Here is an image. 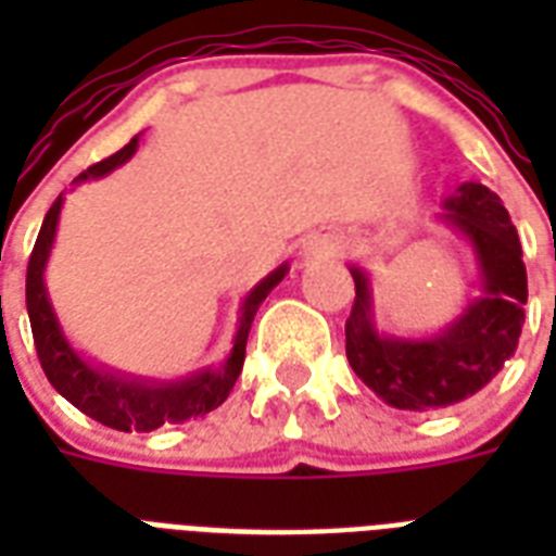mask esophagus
<instances>
[{
    "mask_svg": "<svg viewBox=\"0 0 556 556\" xmlns=\"http://www.w3.org/2000/svg\"><path fill=\"white\" fill-rule=\"evenodd\" d=\"M334 251H338V239H334V236L314 233L303 242V251H300V256H303V260H323V256H331Z\"/></svg>",
    "mask_w": 556,
    "mask_h": 556,
    "instance_id": "esophagus-1",
    "label": "esophagus"
}]
</instances>
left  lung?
Returning a JSON list of instances; mask_svg holds the SVG:
<instances>
[{
    "label": "left lung",
    "instance_id": "obj_1",
    "mask_svg": "<svg viewBox=\"0 0 556 556\" xmlns=\"http://www.w3.org/2000/svg\"><path fill=\"white\" fill-rule=\"evenodd\" d=\"M441 207L435 222L465 239L479 268V291L441 329L427 334L378 329L369 270L349 262L355 277V305L346 320L349 366L383 404L406 413L462 404L488 387L517 352L526 323L522 244L500 195L479 181H465Z\"/></svg>",
    "mask_w": 556,
    "mask_h": 556
}]
</instances>
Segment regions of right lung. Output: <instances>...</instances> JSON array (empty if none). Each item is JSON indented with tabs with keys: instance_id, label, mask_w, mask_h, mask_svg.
Returning <instances> with one entry per match:
<instances>
[{
	"instance_id": "right-lung-1",
	"label": "right lung",
	"mask_w": 556,
	"mask_h": 556,
	"mask_svg": "<svg viewBox=\"0 0 556 556\" xmlns=\"http://www.w3.org/2000/svg\"><path fill=\"white\" fill-rule=\"evenodd\" d=\"M141 143V135H135L124 150L109 155L94 167L74 178V185H83L89 178H103L112 169L124 167L132 159ZM65 192L56 195L51 210L46 213V222L39 227L37 244L30 253L28 277H25V305H28L30 331H34V346H37L39 364L51 387L60 395L74 404L80 413H86L94 421L106 424L121 432H150L169 424H185L192 418H204L222 406L233 389L239 371L244 364V346H248V331L260 312L262 300L286 279L288 262L274 268L265 279L244 294L239 305V320H236L233 346L225 355V361L216 366H204L181 378H147V375H132V371L115 369V366L100 364L94 357L83 355L65 334L63 323L56 317V308L51 303L46 286V268L51 260V248L56 239V225L63 213Z\"/></svg>"
}]
</instances>
